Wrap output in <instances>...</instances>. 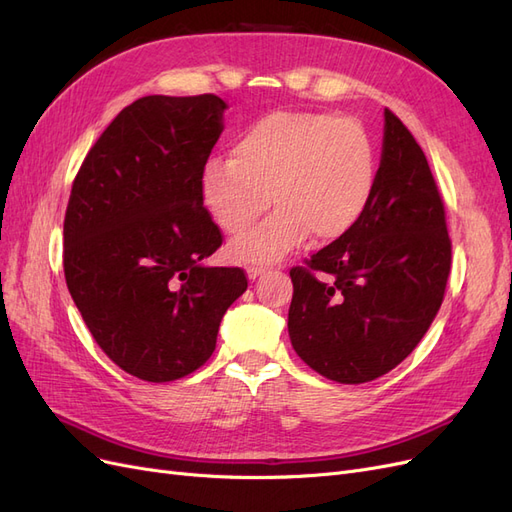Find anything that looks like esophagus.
Returning <instances> with one entry per match:
<instances>
[{
	"label": "esophagus",
	"mask_w": 512,
	"mask_h": 512,
	"mask_svg": "<svg viewBox=\"0 0 512 512\" xmlns=\"http://www.w3.org/2000/svg\"><path fill=\"white\" fill-rule=\"evenodd\" d=\"M269 271V267H247V277L250 280H258L260 275H265Z\"/></svg>",
	"instance_id": "esophagus-1"
}]
</instances>
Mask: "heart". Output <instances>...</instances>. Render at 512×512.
<instances>
[{
  "mask_svg": "<svg viewBox=\"0 0 512 512\" xmlns=\"http://www.w3.org/2000/svg\"><path fill=\"white\" fill-rule=\"evenodd\" d=\"M203 200L228 235L275 213L230 245L243 262H271L309 235L335 241L363 218L376 188V147L356 119L277 111L250 123L230 160L203 168Z\"/></svg>",
  "mask_w": 512,
  "mask_h": 512,
  "instance_id": "heart-1",
  "label": "heart"
}]
</instances>
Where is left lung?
<instances>
[{
	"label": "left lung",
	"mask_w": 512,
	"mask_h": 512,
	"mask_svg": "<svg viewBox=\"0 0 512 512\" xmlns=\"http://www.w3.org/2000/svg\"><path fill=\"white\" fill-rule=\"evenodd\" d=\"M451 250L444 203L425 153L386 108L382 160L363 218L305 258L303 267L290 269L294 352L339 384L389 374L436 318Z\"/></svg>",
	"instance_id": "1"
}]
</instances>
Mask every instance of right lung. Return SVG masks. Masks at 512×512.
I'll return each instance as SVG.
<instances>
[{
	"label": "right lung",
	"mask_w": 512,
	"mask_h": 512,
	"mask_svg": "<svg viewBox=\"0 0 512 512\" xmlns=\"http://www.w3.org/2000/svg\"><path fill=\"white\" fill-rule=\"evenodd\" d=\"M224 100L145 96L108 123L74 177L64 275L96 344L147 382L209 361L241 267H205L224 241L203 200V168Z\"/></svg>",
	"instance_id": "add662e5"
}]
</instances>
